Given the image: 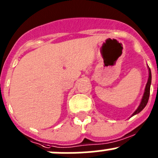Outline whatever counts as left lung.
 Listing matches in <instances>:
<instances>
[{
	"mask_svg": "<svg viewBox=\"0 0 158 158\" xmlns=\"http://www.w3.org/2000/svg\"><path fill=\"white\" fill-rule=\"evenodd\" d=\"M148 82H147L146 86H145V89H144V92H143V94L142 96L141 101H140V104H139L138 107L136 109L135 111L132 114V115L131 117H133L134 115L137 114L138 113H140L145 107H146L147 104L148 102V99H149V96H150V89H151V69L149 68V67L148 66Z\"/></svg>",
	"mask_w": 158,
	"mask_h": 158,
	"instance_id": "1",
	"label": "left lung"
}]
</instances>
